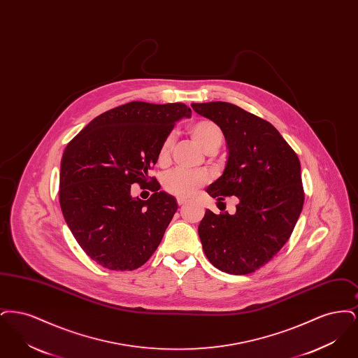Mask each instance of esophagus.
<instances>
[{
	"mask_svg": "<svg viewBox=\"0 0 358 358\" xmlns=\"http://www.w3.org/2000/svg\"><path fill=\"white\" fill-rule=\"evenodd\" d=\"M177 203H178V205L181 206V205L185 204L187 201H185V199H182V197H178V199H177Z\"/></svg>",
	"mask_w": 358,
	"mask_h": 358,
	"instance_id": "34e87169",
	"label": "esophagus"
}]
</instances>
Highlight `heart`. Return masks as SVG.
Listing matches in <instances>:
<instances>
[{"instance_id": "1", "label": "heart", "mask_w": 358, "mask_h": 358, "mask_svg": "<svg viewBox=\"0 0 358 358\" xmlns=\"http://www.w3.org/2000/svg\"><path fill=\"white\" fill-rule=\"evenodd\" d=\"M187 133L205 153L217 152L224 141L222 129L212 120H201L192 123L187 127ZM171 148H173V138L171 136H166L158 152L159 165H166L169 162ZM205 181H206V177L200 171L176 169V171H168L166 174L162 176L164 189L178 197L190 196L194 189L203 187Z\"/></svg>"}]
</instances>
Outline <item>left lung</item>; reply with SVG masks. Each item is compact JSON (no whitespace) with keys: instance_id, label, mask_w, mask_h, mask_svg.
<instances>
[{"instance_id":"left-lung-1","label":"left lung","mask_w":358,"mask_h":358,"mask_svg":"<svg viewBox=\"0 0 358 358\" xmlns=\"http://www.w3.org/2000/svg\"><path fill=\"white\" fill-rule=\"evenodd\" d=\"M215 122L227 142L222 176L206 193L222 203L238 197L234 215L205 210L199 236L209 262L224 273L245 275L268 263L286 244L303 206L301 164L267 120L227 102L192 103Z\"/></svg>"}]
</instances>
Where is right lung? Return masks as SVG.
Instances as JSON below:
<instances>
[{"label":"right lung","instance_id":"add662e5","mask_svg":"<svg viewBox=\"0 0 358 358\" xmlns=\"http://www.w3.org/2000/svg\"><path fill=\"white\" fill-rule=\"evenodd\" d=\"M190 115L182 103H126L91 120L67 145L62 212L79 245L102 267L136 270L159 245L178 205L149 171L176 122ZM133 183L150 188L151 199L134 198Z\"/></svg>","mask_w":358,"mask_h":358}]
</instances>
